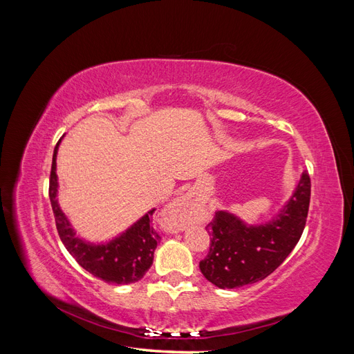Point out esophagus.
I'll list each match as a JSON object with an SVG mask.
<instances>
[{
	"mask_svg": "<svg viewBox=\"0 0 354 354\" xmlns=\"http://www.w3.org/2000/svg\"><path fill=\"white\" fill-rule=\"evenodd\" d=\"M198 209V199L192 192H186L169 203L165 212L169 230H178L192 220Z\"/></svg>",
	"mask_w": 354,
	"mask_h": 354,
	"instance_id": "obj_1",
	"label": "esophagus"
}]
</instances>
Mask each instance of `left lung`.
I'll return each instance as SVG.
<instances>
[{"mask_svg":"<svg viewBox=\"0 0 354 354\" xmlns=\"http://www.w3.org/2000/svg\"><path fill=\"white\" fill-rule=\"evenodd\" d=\"M310 177H299L292 196L267 223L246 224L229 211H216L207 226L208 255L199 263L207 279L221 289L251 285L273 273L301 238L310 203Z\"/></svg>","mask_w":354,"mask_h":354,"instance_id":"obj_1","label":"left lung"}]
</instances>
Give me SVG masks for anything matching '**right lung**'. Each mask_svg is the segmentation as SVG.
Masks as SVG:
<instances>
[{"mask_svg": "<svg viewBox=\"0 0 354 354\" xmlns=\"http://www.w3.org/2000/svg\"><path fill=\"white\" fill-rule=\"evenodd\" d=\"M62 138L57 142L55 153H53L48 195L53 214H55L56 227L63 245L66 246L69 254L82 269L104 282L128 285L140 281L146 272L151 269L153 252L160 241V236L152 227L155 208L147 211L142 218H138L120 236L108 242L91 243L77 236V232L73 230L65 212L60 209L57 201L59 181L56 174V158Z\"/></svg>", "mask_w": 354, "mask_h": 354, "instance_id": "obj_1", "label": "right lung"}]
</instances>
